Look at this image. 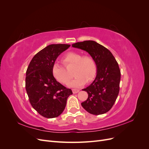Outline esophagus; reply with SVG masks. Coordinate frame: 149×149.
I'll use <instances>...</instances> for the list:
<instances>
[{"instance_id": "34e87169", "label": "esophagus", "mask_w": 149, "mask_h": 149, "mask_svg": "<svg viewBox=\"0 0 149 149\" xmlns=\"http://www.w3.org/2000/svg\"><path fill=\"white\" fill-rule=\"evenodd\" d=\"M79 91V89H73V93L74 94L78 93Z\"/></svg>"}]
</instances>
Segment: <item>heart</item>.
I'll return each mask as SVG.
<instances>
[{
    "label": "heart",
    "mask_w": 149,
    "mask_h": 149,
    "mask_svg": "<svg viewBox=\"0 0 149 149\" xmlns=\"http://www.w3.org/2000/svg\"><path fill=\"white\" fill-rule=\"evenodd\" d=\"M67 67H73L74 78L68 83L72 88H79L86 81L90 82L94 78L97 72V65L95 60L90 55H84L79 53H69L62 60ZM52 74L58 81L66 84L71 79V76L65 68L58 63L52 66Z\"/></svg>",
    "instance_id": "heart-1"
}]
</instances>
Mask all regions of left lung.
<instances>
[{"label": "left lung", "instance_id": "left-lung-1", "mask_svg": "<svg viewBox=\"0 0 149 149\" xmlns=\"http://www.w3.org/2000/svg\"><path fill=\"white\" fill-rule=\"evenodd\" d=\"M72 47L87 52L96 61L97 73L93 82L82 89L88 94L81 106L89 113H106L114 105L119 92L120 71L109 49L93 40L77 42Z\"/></svg>", "mask_w": 149, "mask_h": 149}]
</instances>
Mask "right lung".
<instances>
[{
    "instance_id": "obj_1",
    "label": "right lung",
    "mask_w": 149,
    "mask_h": 149,
    "mask_svg": "<svg viewBox=\"0 0 149 149\" xmlns=\"http://www.w3.org/2000/svg\"><path fill=\"white\" fill-rule=\"evenodd\" d=\"M70 47L52 44L40 51L31 60L26 72L25 88L33 109L46 118H54L63 112L67 99L73 94L58 82L52 74V66L58 56Z\"/></svg>"
}]
</instances>
